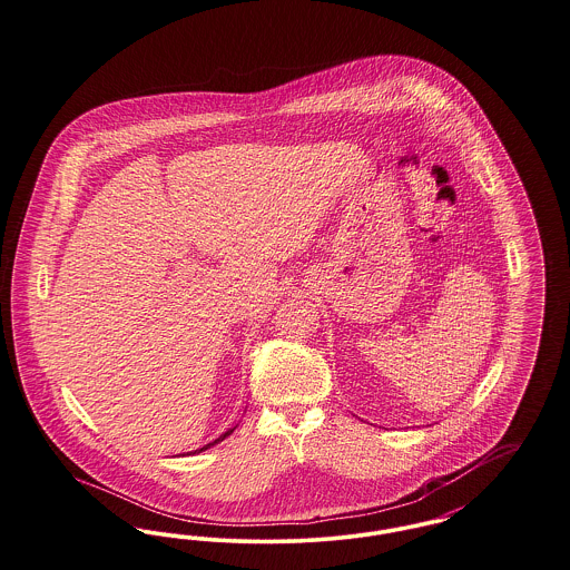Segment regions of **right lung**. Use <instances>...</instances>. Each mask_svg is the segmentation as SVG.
Masks as SVG:
<instances>
[{
	"mask_svg": "<svg viewBox=\"0 0 570 570\" xmlns=\"http://www.w3.org/2000/svg\"><path fill=\"white\" fill-rule=\"evenodd\" d=\"M235 428H237V425H235ZM235 428H230V430H228V432H224V434L219 435V438H216V440H214V442H209V444H207V446H203V449H209V446H214V444H217V442H222V440H224V438H228V435L233 434V432H235ZM203 449H200V451H203Z\"/></svg>",
	"mask_w": 570,
	"mask_h": 570,
	"instance_id": "1",
	"label": "right lung"
}]
</instances>
